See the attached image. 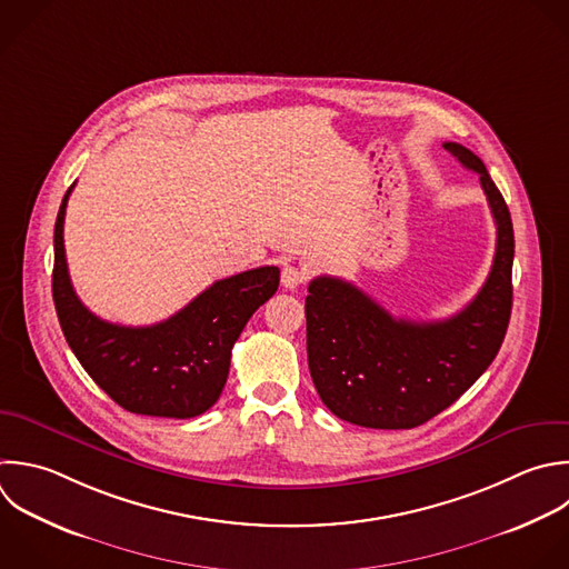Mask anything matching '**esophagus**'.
Wrapping results in <instances>:
<instances>
[{
	"mask_svg": "<svg viewBox=\"0 0 569 569\" xmlns=\"http://www.w3.org/2000/svg\"><path fill=\"white\" fill-rule=\"evenodd\" d=\"M305 280H307V276H305L302 269L291 267V264H287V267L282 269V287H284V289L293 291V289H298L300 284H305Z\"/></svg>",
	"mask_w": 569,
	"mask_h": 569,
	"instance_id": "34e87169",
	"label": "esophagus"
}]
</instances>
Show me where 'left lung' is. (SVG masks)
Instances as JSON below:
<instances>
[{"label": "left lung", "mask_w": 569, "mask_h": 569, "mask_svg": "<svg viewBox=\"0 0 569 569\" xmlns=\"http://www.w3.org/2000/svg\"><path fill=\"white\" fill-rule=\"evenodd\" d=\"M480 176L496 222V253L478 296L433 322L393 318L356 284L320 276L305 300L313 385L338 418L371 429H411L456 402L496 358L511 313L513 229L482 160L445 142Z\"/></svg>", "instance_id": "8db88e82"}]
</instances>
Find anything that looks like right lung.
I'll return each mask as SVG.
<instances>
[{"mask_svg": "<svg viewBox=\"0 0 569 569\" xmlns=\"http://www.w3.org/2000/svg\"><path fill=\"white\" fill-rule=\"evenodd\" d=\"M73 187L62 200L53 238V300L69 347L96 385L131 413H204L224 389L231 349L244 325L278 291L280 269L260 267L218 280L151 327L107 322L82 305L69 278L64 216Z\"/></svg>", "mask_w": 569, "mask_h": 569, "instance_id": "obj_1", "label": "right lung"}]
</instances>
